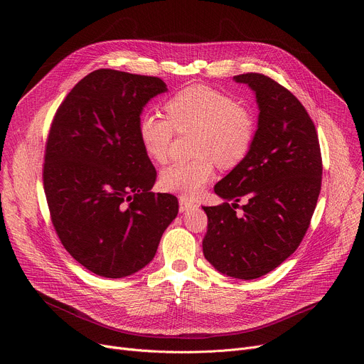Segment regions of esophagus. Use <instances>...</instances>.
<instances>
[{
  "instance_id": "34e87169",
  "label": "esophagus",
  "mask_w": 364,
  "mask_h": 364,
  "mask_svg": "<svg viewBox=\"0 0 364 364\" xmlns=\"http://www.w3.org/2000/svg\"><path fill=\"white\" fill-rule=\"evenodd\" d=\"M178 203H180V212H186V210L194 209L196 207V204L191 200H188L187 197H183V196L178 197Z\"/></svg>"
}]
</instances>
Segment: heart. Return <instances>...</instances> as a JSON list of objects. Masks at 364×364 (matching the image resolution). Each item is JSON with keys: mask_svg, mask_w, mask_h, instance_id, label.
<instances>
[{"mask_svg": "<svg viewBox=\"0 0 364 364\" xmlns=\"http://www.w3.org/2000/svg\"><path fill=\"white\" fill-rule=\"evenodd\" d=\"M167 119L144 112L138 119V138L149 159L166 163L174 131H196L190 161H176L160 176L164 190L183 197L197 196L215 176V163L229 170L239 166L253 145L256 122L252 112L218 89L193 85L181 89L164 103Z\"/></svg>", "mask_w": 364, "mask_h": 364, "instance_id": "1", "label": "heart"}]
</instances>
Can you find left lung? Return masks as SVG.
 <instances>
[{
    "label": "left lung",
    "mask_w": 364,
    "mask_h": 364,
    "mask_svg": "<svg viewBox=\"0 0 364 364\" xmlns=\"http://www.w3.org/2000/svg\"><path fill=\"white\" fill-rule=\"evenodd\" d=\"M233 79L256 93L257 129L247 157L215 186L226 203L203 207L209 219L203 253L222 274L256 279L304 239L321 190L323 160L316 125L287 87L261 73ZM240 199L245 204L236 215Z\"/></svg>",
    "instance_id": "left-lung-1"
}]
</instances>
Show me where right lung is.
I'll list each match as a JSON object with an SVG mask.
<instances>
[{"label":"right lung","mask_w":364,"mask_h":364,"mask_svg":"<svg viewBox=\"0 0 364 364\" xmlns=\"http://www.w3.org/2000/svg\"><path fill=\"white\" fill-rule=\"evenodd\" d=\"M167 90L155 76L99 69L58 108L46 141L50 219L73 259L105 278L148 265L178 200L149 191L157 171L138 138L145 103Z\"/></svg>","instance_id":"obj_1"}]
</instances>
